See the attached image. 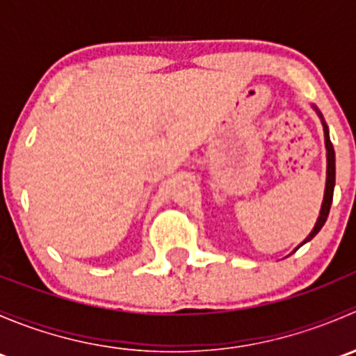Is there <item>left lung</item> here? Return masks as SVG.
Segmentation results:
<instances>
[{"mask_svg":"<svg viewBox=\"0 0 356 356\" xmlns=\"http://www.w3.org/2000/svg\"><path fill=\"white\" fill-rule=\"evenodd\" d=\"M322 118V115H321ZM322 124H324V136H325V148H327V181H325V195H324V203H322V208H321V215H318V220L317 224H315L314 231L310 232V236H308L307 239H305L301 245H305V243L310 241L312 238H314L315 234H317L318 231H321L322 227H324L325 220H327L329 217V210H331V204H332V195H334V184H336V156H334V148H332V143H331V138H329V129L327 125H325V122L322 120ZM300 245V246H301ZM298 246V248H300ZM296 248V250H298Z\"/></svg>","mask_w":356,"mask_h":356,"instance_id":"1","label":"left lung"}]
</instances>
